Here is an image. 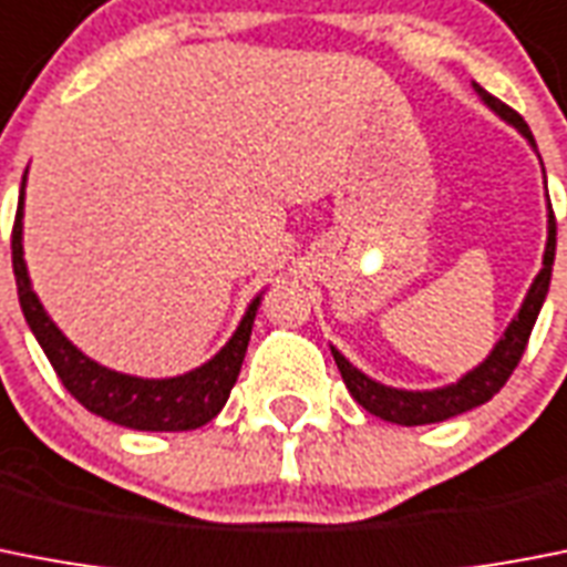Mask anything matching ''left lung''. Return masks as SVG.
<instances>
[{
    "mask_svg": "<svg viewBox=\"0 0 567 567\" xmlns=\"http://www.w3.org/2000/svg\"><path fill=\"white\" fill-rule=\"evenodd\" d=\"M475 92H478V97H482L493 112L502 114L504 121H511L513 126H516V130L536 146L534 135H530L527 123L522 121V114H518L516 109H511L507 103H502L498 97L484 92L478 83H475ZM554 256H556V218H554V210H550L548 247H545L542 270L534 279V285H530V291H527L522 308H518L516 320L507 326V331H504V337L498 340L496 349L489 351L487 360H484L478 369H473L470 374H464V378H461L458 383H453V386L435 389V392H403V389L380 386V383H374L372 378H365L363 372H357L354 365H351L340 351L331 349L337 369H340L351 398H354L365 412H372V415L383 417V421L401 423V426H421V423L446 421V417H455L461 415V412H467V409L487 403L489 398H493L504 383H507V378H511L513 369H516L518 360H522V354H525L530 331H534L536 317H539L542 311V302H545V297H548L550 274H554Z\"/></svg>",
    "mask_w": 567,
    "mask_h": 567,
    "instance_id": "obj_1",
    "label": "left lung"
}]
</instances>
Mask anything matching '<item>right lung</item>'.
<instances>
[{
    "label": "right lung",
    "instance_id": "right-lung-1",
    "mask_svg": "<svg viewBox=\"0 0 567 567\" xmlns=\"http://www.w3.org/2000/svg\"><path fill=\"white\" fill-rule=\"evenodd\" d=\"M22 202H25V178H22V195H19L11 233L19 306H22L33 337L40 340L42 351L54 365L56 378L63 380V386L71 392V398L83 403L94 415L130 426V430L184 432L213 421L230 398L233 383L241 372V360H245L247 342H250L259 297L250 302L245 320L236 328V334L230 337L225 349L195 372L169 380H144L103 369L65 340L63 331L49 320L37 293L31 291L25 259H22Z\"/></svg>",
    "mask_w": 567,
    "mask_h": 567
}]
</instances>
